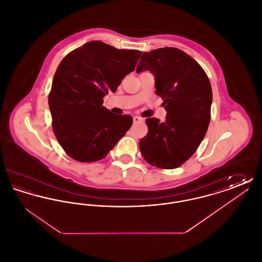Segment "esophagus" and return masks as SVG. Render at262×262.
I'll use <instances>...</instances> for the list:
<instances>
[{
    "instance_id": "esophagus-1",
    "label": "esophagus",
    "mask_w": 262,
    "mask_h": 262,
    "mask_svg": "<svg viewBox=\"0 0 262 262\" xmlns=\"http://www.w3.org/2000/svg\"><path fill=\"white\" fill-rule=\"evenodd\" d=\"M143 121V119L142 118H140V117H138V116H135L134 117V123L136 124V123H140V122H142Z\"/></svg>"
}]
</instances>
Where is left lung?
I'll use <instances>...</instances> for the list:
<instances>
[{"mask_svg": "<svg viewBox=\"0 0 262 262\" xmlns=\"http://www.w3.org/2000/svg\"><path fill=\"white\" fill-rule=\"evenodd\" d=\"M155 76L156 94L167 111L166 121L146 119L148 133L139 148L146 162L174 169L187 161L205 137L212 104L209 78L200 63L184 51L165 47L143 53L137 73Z\"/></svg>", "mask_w": 262, "mask_h": 262, "instance_id": "left-lung-1", "label": "left lung"}]
</instances>
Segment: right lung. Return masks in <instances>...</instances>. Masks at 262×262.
<instances>
[{"mask_svg":"<svg viewBox=\"0 0 262 262\" xmlns=\"http://www.w3.org/2000/svg\"><path fill=\"white\" fill-rule=\"evenodd\" d=\"M141 54L90 41L60 62L48 102L53 132L71 158L99 161L129 129L133 118L110 112L103 98L135 71Z\"/></svg>","mask_w":262,"mask_h":262,"instance_id":"add662e5","label":"right lung"}]
</instances>
